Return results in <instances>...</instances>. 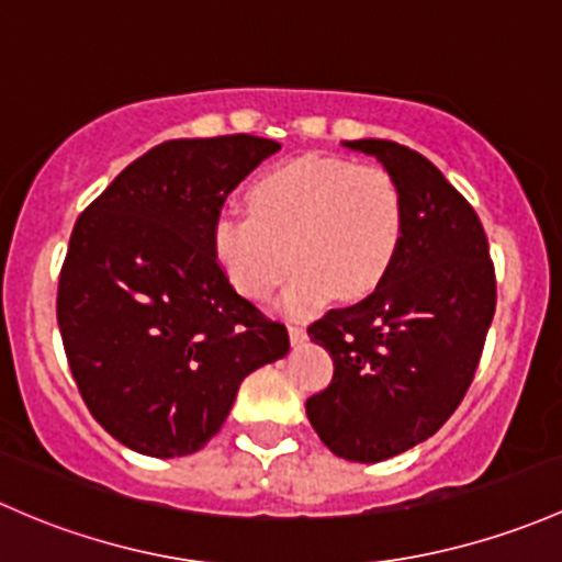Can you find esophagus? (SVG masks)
Masks as SVG:
<instances>
[{"instance_id": "34e87169", "label": "esophagus", "mask_w": 562, "mask_h": 562, "mask_svg": "<svg viewBox=\"0 0 562 562\" xmlns=\"http://www.w3.org/2000/svg\"><path fill=\"white\" fill-rule=\"evenodd\" d=\"M305 338H308V333H305L303 324H289V340H292V346H300Z\"/></svg>"}]
</instances>
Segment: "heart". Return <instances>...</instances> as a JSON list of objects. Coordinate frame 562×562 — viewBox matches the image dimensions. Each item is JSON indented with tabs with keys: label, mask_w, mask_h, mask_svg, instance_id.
I'll use <instances>...</instances> for the list:
<instances>
[{
	"label": "heart",
	"mask_w": 562,
	"mask_h": 562,
	"mask_svg": "<svg viewBox=\"0 0 562 562\" xmlns=\"http://www.w3.org/2000/svg\"><path fill=\"white\" fill-rule=\"evenodd\" d=\"M248 213H222L213 251L243 297L283 294L289 314H311L329 297H368L390 276L406 229L401 183L379 165L340 156H297L262 172L246 192Z\"/></svg>",
	"instance_id": "heart-1"
}]
</instances>
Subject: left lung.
Here are the masks:
<instances>
[{"label": "left lung", "instance_id": "obj_1", "mask_svg": "<svg viewBox=\"0 0 562 562\" xmlns=\"http://www.w3.org/2000/svg\"><path fill=\"white\" fill-rule=\"evenodd\" d=\"M401 183L406 229L390 276L366 300L308 327L333 357L305 411L333 454L379 462L427 441L465 397L495 316V265L471 202L392 140H351Z\"/></svg>", "mask_w": 562, "mask_h": 562}]
</instances>
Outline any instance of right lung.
Returning <instances> with one entry per match:
<instances>
[{
  "label": "right lung",
  "mask_w": 562,
  "mask_h": 562,
  "mask_svg": "<svg viewBox=\"0 0 562 562\" xmlns=\"http://www.w3.org/2000/svg\"><path fill=\"white\" fill-rule=\"evenodd\" d=\"M279 143L167 140L78 216L56 319L91 416L148 457L194 454L222 430L240 381L289 335L240 297L213 251L227 194Z\"/></svg>",
  "instance_id": "obj_1"
}]
</instances>
